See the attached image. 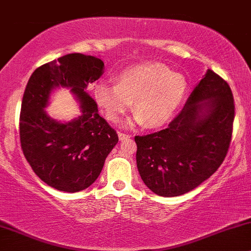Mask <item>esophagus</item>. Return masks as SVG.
<instances>
[{
  "label": "esophagus",
  "instance_id": "obj_1",
  "mask_svg": "<svg viewBox=\"0 0 251 251\" xmlns=\"http://www.w3.org/2000/svg\"><path fill=\"white\" fill-rule=\"evenodd\" d=\"M129 137H130V135L125 134V132L119 131V138H120V141H125V140H126V138H129Z\"/></svg>",
  "mask_w": 251,
  "mask_h": 251
}]
</instances>
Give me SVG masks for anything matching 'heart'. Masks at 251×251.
I'll use <instances>...</instances> for the list:
<instances>
[{
    "mask_svg": "<svg viewBox=\"0 0 251 251\" xmlns=\"http://www.w3.org/2000/svg\"><path fill=\"white\" fill-rule=\"evenodd\" d=\"M186 79L162 63L148 61L126 67L116 75V85L101 82L94 98L111 122H117L131 108L135 114L125 126L145 125L156 129L175 117L185 100Z\"/></svg>",
    "mask_w": 251,
    "mask_h": 251,
    "instance_id": "obj_1",
    "label": "heart"
}]
</instances>
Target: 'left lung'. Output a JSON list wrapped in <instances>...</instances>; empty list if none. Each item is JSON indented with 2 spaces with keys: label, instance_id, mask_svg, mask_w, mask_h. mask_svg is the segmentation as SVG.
<instances>
[{
  "label": "left lung",
  "instance_id": "obj_1",
  "mask_svg": "<svg viewBox=\"0 0 251 251\" xmlns=\"http://www.w3.org/2000/svg\"><path fill=\"white\" fill-rule=\"evenodd\" d=\"M234 109L229 85L207 71L168 128L135 137L136 163L148 188L178 197L211 177L229 148Z\"/></svg>",
  "mask_w": 251,
  "mask_h": 251
}]
</instances>
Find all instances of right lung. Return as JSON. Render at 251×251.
<instances>
[{"instance_id":"add662e5","label":"right lung","mask_w":251,"mask_h":251,"mask_svg":"<svg viewBox=\"0 0 251 251\" xmlns=\"http://www.w3.org/2000/svg\"><path fill=\"white\" fill-rule=\"evenodd\" d=\"M103 70L100 58L70 53L38 67L26 83L20 116L22 150L33 172L58 191L74 193L91 186L119 142L86 92ZM57 88L70 89L78 101V118L60 123L46 113Z\"/></svg>"}]
</instances>
